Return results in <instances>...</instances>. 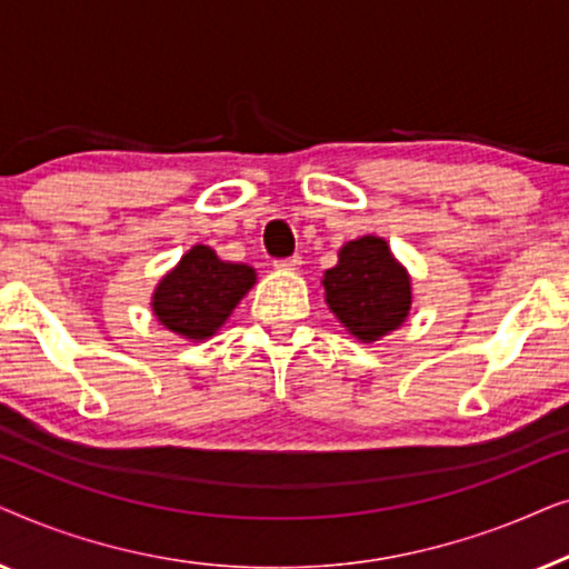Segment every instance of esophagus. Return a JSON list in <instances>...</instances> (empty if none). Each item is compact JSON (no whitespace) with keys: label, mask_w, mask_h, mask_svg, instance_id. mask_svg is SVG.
<instances>
[{"label":"esophagus","mask_w":569,"mask_h":569,"mask_svg":"<svg viewBox=\"0 0 569 569\" xmlns=\"http://www.w3.org/2000/svg\"><path fill=\"white\" fill-rule=\"evenodd\" d=\"M300 256H290V259H279V261H274V267L277 269H282V271H295L300 267Z\"/></svg>","instance_id":"34e87169"}]
</instances>
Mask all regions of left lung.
I'll list each match as a JSON object with an SVG mask.
<instances>
[{"instance_id":"obj_1","label":"left lung","mask_w":569,"mask_h":569,"mask_svg":"<svg viewBox=\"0 0 569 569\" xmlns=\"http://www.w3.org/2000/svg\"><path fill=\"white\" fill-rule=\"evenodd\" d=\"M323 287L329 308L362 341L401 326L411 306L409 274L376 236L341 248L339 263L323 274Z\"/></svg>"}]
</instances>
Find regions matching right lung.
<instances>
[{"label": "right lung", "instance_id": "1", "mask_svg": "<svg viewBox=\"0 0 569 569\" xmlns=\"http://www.w3.org/2000/svg\"><path fill=\"white\" fill-rule=\"evenodd\" d=\"M253 282L251 267L224 263L212 248L193 246L154 290V316L186 339H207L228 321Z\"/></svg>", "mask_w": 569, "mask_h": 569}]
</instances>
